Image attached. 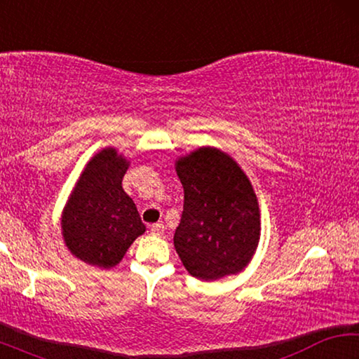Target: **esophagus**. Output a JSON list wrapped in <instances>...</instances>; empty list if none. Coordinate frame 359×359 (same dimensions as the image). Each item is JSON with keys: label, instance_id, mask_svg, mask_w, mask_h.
<instances>
[{"label": "esophagus", "instance_id": "esophagus-1", "mask_svg": "<svg viewBox=\"0 0 359 359\" xmlns=\"http://www.w3.org/2000/svg\"><path fill=\"white\" fill-rule=\"evenodd\" d=\"M150 233L154 236H161L163 233H165V224H163L161 222L150 224Z\"/></svg>", "mask_w": 359, "mask_h": 359}]
</instances>
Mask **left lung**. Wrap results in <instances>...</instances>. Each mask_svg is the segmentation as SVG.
Instances as JSON below:
<instances>
[{"mask_svg":"<svg viewBox=\"0 0 359 359\" xmlns=\"http://www.w3.org/2000/svg\"><path fill=\"white\" fill-rule=\"evenodd\" d=\"M184 210L174 247L193 277L203 280L244 269L259 241V209L250 180L233 158L203 147L175 163Z\"/></svg>","mask_w":359,"mask_h":359,"instance_id":"left-lung-1","label":"left lung"}]
</instances>
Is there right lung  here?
I'll return each mask as SVG.
<instances>
[{
  "label": "right lung",
  "mask_w": 359,
  "mask_h": 359,
  "mask_svg": "<svg viewBox=\"0 0 359 359\" xmlns=\"http://www.w3.org/2000/svg\"><path fill=\"white\" fill-rule=\"evenodd\" d=\"M128 163L115 149H104L88 161L66 204L62 229L66 247L87 264L120 263L145 226L136 204L121 188Z\"/></svg>",
  "instance_id": "right-lung-1"
}]
</instances>
